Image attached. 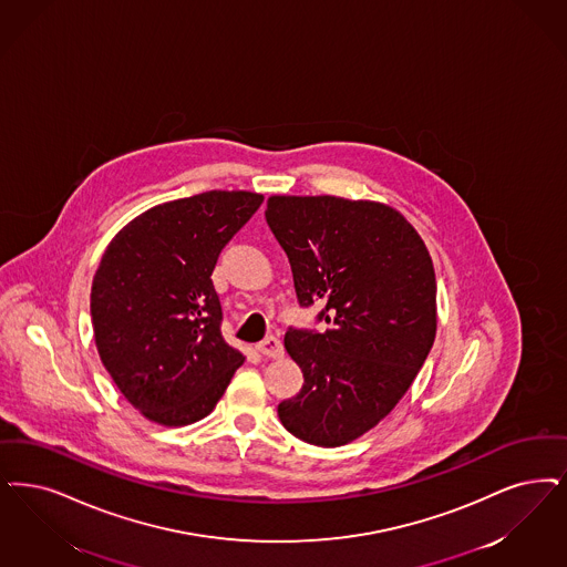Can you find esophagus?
I'll return each instance as SVG.
<instances>
[{
	"mask_svg": "<svg viewBox=\"0 0 567 567\" xmlns=\"http://www.w3.org/2000/svg\"><path fill=\"white\" fill-rule=\"evenodd\" d=\"M257 352L259 354H264V357H268V359H280L282 354H285V350H282V343L278 338H266L264 341H259L257 343Z\"/></svg>",
	"mask_w": 567,
	"mask_h": 567,
	"instance_id": "1",
	"label": "esophagus"
}]
</instances>
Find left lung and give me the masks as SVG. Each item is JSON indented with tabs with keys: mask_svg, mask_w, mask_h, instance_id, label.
<instances>
[{
	"mask_svg": "<svg viewBox=\"0 0 567 567\" xmlns=\"http://www.w3.org/2000/svg\"><path fill=\"white\" fill-rule=\"evenodd\" d=\"M268 226L287 252L301 306H322L324 333L289 329L303 373L278 405L282 426L340 447L396 408L436 336V278L417 229L390 204L340 196L268 198Z\"/></svg>",
	"mask_w": 567,
	"mask_h": 567,
	"instance_id": "obj_1",
	"label": "left lung"
}]
</instances>
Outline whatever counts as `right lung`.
I'll list each match as a JSON object with an SVG mask.
<instances>
[{"mask_svg":"<svg viewBox=\"0 0 567 567\" xmlns=\"http://www.w3.org/2000/svg\"><path fill=\"white\" fill-rule=\"evenodd\" d=\"M255 192H204L158 204L122 227L92 278L99 357L124 399L177 429L206 417L245 354L221 336L210 274L261 206Z\"/></svg>","mask_w":567,"mask_h":567,"instance_id":"add662e5","label":"right lung"}]
</instances>
